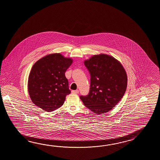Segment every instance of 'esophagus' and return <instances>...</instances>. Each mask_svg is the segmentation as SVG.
<instances>
[{
	"instance_id": "esophagus-1",
	"label": "esophagus",
	"mask_w": 160,
	"mask_h": 160,
	"mask_svg": "<svg viewBox=\"0 0 160 160\" xmlns=\"http://www.w3.org/2000/svg\"><path fill=\"white\" fill-rule=\"evenodd\" d=\"M72 93H75V94H78L79 90H72Z\"/></svg>"
}]
</instances>
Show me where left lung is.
<instances>
[{
	"mask_svg": "<svg viewBox=\"0 0 160 160\" xmlns=\"http://www.w3.org/2000/svg\"><path fill=\"white\" fill-rule=\"evenodd\" d=\"M84 63L90 74V88L88 95L80 98L96 114L108 112L126 92V72L118 61L108 55H94Z\"/></svg>",
	"mask_w": 160,
	"mask_h": 160,
	"instance_id": "8db88e82",
	"label": "left lung"
}]
</instances>
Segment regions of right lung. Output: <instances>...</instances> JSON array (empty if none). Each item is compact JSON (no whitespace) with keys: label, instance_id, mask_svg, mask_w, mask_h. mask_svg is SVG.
<instances>
[{"label":"right lung","instance_id":"obj_1","mask_svg":"<svg viewBox=\"0 0 160 160\" xmlns=\"http://www.w3.org/2000/svg\"><path fill=\"white\" fill-rule=\"evenodd\" d=\"M72 63L71 58L58 53L48 55L32 66L28 80V91L32 102L45 112L60 108L70 94L65 72Z\"/></svg>","mask_w":160,"mask_h":160}]
</instances>
